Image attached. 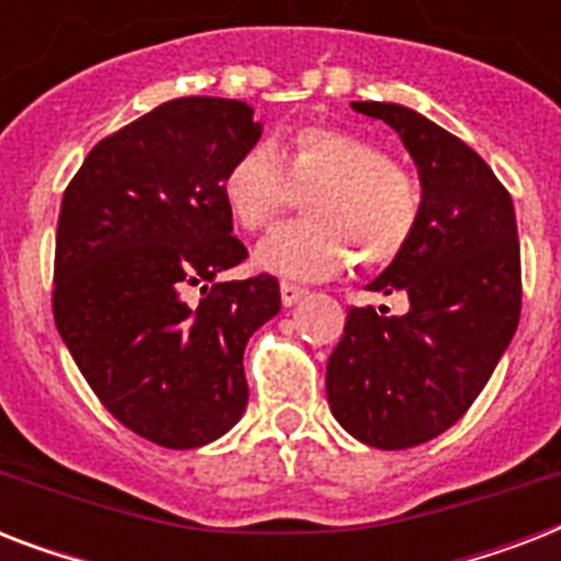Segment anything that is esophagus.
Segmentation results:
<instances>
[{
	"label": "esophagus",
	"mask_w": 561,
	"mask_h": 561,
	"mask_svg": "<svg viewBox=\"0 0 561 561\" xmlns=\"http://www.w3.org/2000/svg\"><path fill=\"white\" fill-rule=\"evenodd\" d=\"M279 290H282V306H294V302H299V299L308 294V290L302 288V285H297V282H282Z\"/></svg>",
	"instance_id": "1"
}]
</instances>
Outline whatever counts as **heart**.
<instances>
[{"label": "heart", "mask_w": 561, "mask_h": 561, "mask_svg": "<svg viewBox=\"0 0 561 561\" xmlns=\"http://www.w3.org/2000/svg\"><path fill=\"white\" fill-rule=\"evenodd\" d=\"M302 193L308 220L273 229L255 247L262 271L325 279L352 255L364 267H381L408 247L422 211L416 180L390 153L332 125H308L273 145H253L220 174L224 206L247 232L271 227Z\"/></svg>", "instance_id": "obj_1"}]
</instances>
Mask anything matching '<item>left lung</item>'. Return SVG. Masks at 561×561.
<instances>
[{
	"label": "left lung",
	"mask_w": 561,
	"mask_h": 561,
	"mask_svg": "<svg viewBox=\"0 0 561 561\" xmlns=\"http://www.w3.org/2000/svg\"><path fill=\"white\" fill-rule=\"evenodd\" d=\"M352 110L401 136L422 211L408 247L367 285L408 297V311L352 308L325 392L355 439L399 451L448 431L495 373L522 314V247L513 197L469 145L390 101Z\"/></svg>",
	"instance_id": "obj_1"
}]
</instances>
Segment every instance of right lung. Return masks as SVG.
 <instances>
[{
	"instance_id": "obj_1",
	"label": "right lung",
	"mask_w": 561,
	"mask_h": 561,
	"mask_svg": "<svg viewBox=\"0 0 561 561\" xmlns=\"http://www.w3.org/2000/svg\"><path fill=\"white\" fill-rule=\"evenodd\" d=\"M259 136L244 101H165L101 139L64 192L57 332L101 404L162 448H201L244 416V346L279 314L271 273L218 282L247 259L220 174Z\"/></svg>"
}]
</instances>
